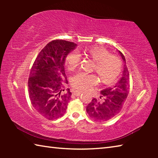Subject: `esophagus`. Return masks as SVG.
I'll return each mask as SVG.
<instances>
[{"mask_svg":"<svg viewBox=\"0 0 158 158\" xmlns=\"http://www.w3.org/2000/svg\"><path fill=\"white\" fill-rule=\"evenodd\" d=\"M73 93H74V95L79 96L81 94V91H79V90H74V91H73Z\"/></svg>","mask_w":158,"mask_h":158,"instance_id":"esophagus-1","label":"esophagus"}]
</instances>
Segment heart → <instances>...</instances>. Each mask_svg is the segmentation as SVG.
I'll return each mask as SVG.
<instances>
[{
  "label": "heart",
  "mask_w": 158,
  "mask_h": 158,
  "mask_svg": "<svg viewBox=\"0 0 158 158\" xmlns=\"http://www.w3.org/2000/svg\"><path fill=\"white\" fill-rule=\"evenodd\" d=\"M86 54L95 60L93 70L100 76L104 84H111L116 81L122 69V61L118 56L111 54L108 50L101 47H91L84 50ZM81 55L76 50L69 52L65 58L69 69L74 70L81 63ZM99 82L98 75L94 73L79 72L72 77L71 84L80 90L91 89Z\"/></svg>",
  "instance_id": "obj_1"
}]
</instances>
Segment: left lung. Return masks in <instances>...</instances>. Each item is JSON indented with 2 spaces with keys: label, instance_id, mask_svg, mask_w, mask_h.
<instances>
[{
  "label": "left lung",
  "instance_id": "8db88e82",
  "mask_svg": "<svg viewBox=\"0 0 158 158\" xmlns=\"http://www.w3.org/2000/svg\"><path fill=\"white\" fill-rule=\"evenodd\" d=\"M119 53L125 63L121 79L114 86L102 90L101 97L93 98L86 106V112L94 121H107L119 114L129 93L130 74L124 55L121 52Z\"/></svg>",
  "mask_w": 158,
  "mask_h": 158
}]
</instances>
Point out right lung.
<instances>
[{"label":"right lung","instance_id":"add662e5","mask_svg":"<svg viewBox=\"0 0 158 158\" xmlns=\"http://www.w3.org/2000/svg\"><path fill=\"white\" fill-rule=\"evenodd\" d=\"M74 42L55 40L38 53L28 81L29 98L35 109L48 120L63 116L71 99L64 64L67 55L74 49Z\"/></svg>","mask_w":158,"mask_h":158}]
</instances>
